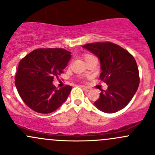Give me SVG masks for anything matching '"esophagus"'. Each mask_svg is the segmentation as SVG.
<instances>
[{
  "mask_svg": "<svg viewBox=\"0 0 155 155\" xmlns=\"http://www.w3.org/2000/svg\"><path fill=\"white\" fill-rule=\"evenodd\" d=\"M82 87V88L84 89V90L85 91H90V88H89L88 87H87V86H85V85H82V86H81Z\"/></svg>",
  "mask_w": 155,
  "mask_h": 155,
  "instance_id": "34e87169",
  "label": "esophagus"
}]
</instances>
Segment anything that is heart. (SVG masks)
I'll list each match as a JSON object with an SVG mask.
<instances>
[{
	"label": "heart",
	"mask_w": 155,
	"mask_h": 155,
	"mask_svg": "<svg viewBox=\"0 0 155 155\" xmlns=\"http://www.w3.org/2000/svg\"><path fill=\"white\" fill-rule=\"evenodd\" d=\"M92 58H94L93 55H91V54H85V61H87V60H89V59Z\"/></svg>",
	"instance_id": "1"
}]
</instances>
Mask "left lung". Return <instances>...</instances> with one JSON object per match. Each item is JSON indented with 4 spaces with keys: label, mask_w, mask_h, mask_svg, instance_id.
I'll return each mask as SVG.
<instances>
[{
    "label": "left lung",
    "mask_w": 155,
    "mask_h": 155,
    "mask_svg": "<svg viewBox=\"0 0 155 155\" xmlns=\"http://www.w3.org/2000/svg\"><path fill=\"white\" fill-rule=\"evenodd\" d=\"M97 56L101 61L100 79L108 85L101 91L94 102L99 110L114 113L132 100L138 89L140 76L137 62L127 51L112 43H89L82 46Z\"/></svg>",
    "instance_id": "8db88e82"
}]
</instances>
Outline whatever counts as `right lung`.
Here are the masks:
<instances>
[{
  "label": "right lung",
  "instance_id": "right-lung-1",
  "mask_svg": "<svg viewBox=\"0 0 155 155\" xmlns=\"http://www.w3.org/2000/svg\"><path fill=\"white\" fill-rule=\"evenodd\" d=\"M71 52L63 48H39L23 58L18 64L15 85L25 104L39 113L54 112L68 99L72 87L59 89L54 77L63 73Z\"/></svg>",
  "mask_w": 155,
  "mask_h": 155
}]
</instances>
